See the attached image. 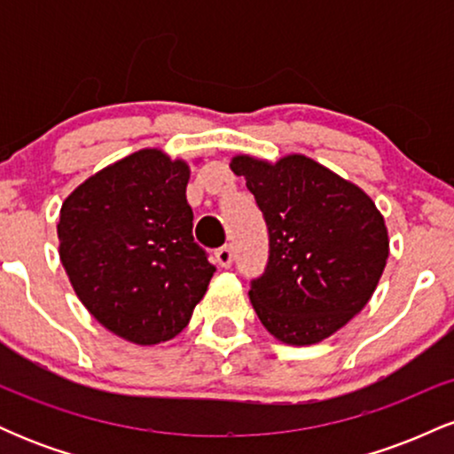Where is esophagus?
Returning <instances> with one entry per match:
<instances>
[{"instance_id":"34e87169","label":"esophagus","mask_w":454,"mask_h":454,"mask_svg":"<svg viewBox=\"0 0 454 454\" xmlns=\"http://www.w3.org/2000/svg\"><path fill=\"white\" fill-rule=\"evenodd\" d=\"M215 258H217V264H220V267H223V269H228L232 264V258H234V254H232V247L231 245H223V247H220L215 252Z\"/></svg>"}]
</instances>
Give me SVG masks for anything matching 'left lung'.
I'll return each instance as SVG.
<instances>
[{
  "label": "left lung",
  "instance_id": "left-lung-1",
  "mask_svg": "<svg viewBox=\"0 0 454 454\" xmlns=\"http://www.w3.org/2000/svg\"><path fill=\"white\" fill-rule=\"evenodd\" d=\"M269 228V264L249 301L275 340L311 346L346 326L376 293L388 260L382 213L358 185L307 155L275 164L234 155Z\"/></svg>",
  "mask_w": 454,
  "mask_h": 454
}]
</instances>
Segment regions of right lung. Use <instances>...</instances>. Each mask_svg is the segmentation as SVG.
<instances>
[{
  "label": "right lung",
  "mask_w": 454,
  "mask_h": 454,
  "mask_svg": "<svg viewBox=\"0 0 454 454\" xmlns=\"http://www.w3.org/2000/svg\"><path fill=\"white\" fill-rule=\"evenodd\" d=\"M187 181V161L140 149L61 205L59 258L72 288L104 328L138 346L179 335L215 273L194 243Z\"/></svg>",
  "instance_id": "1"
}]
</instances>
